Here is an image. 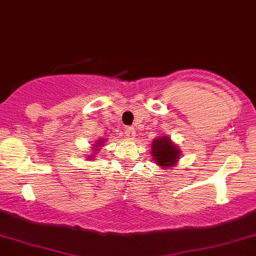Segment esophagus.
<instances>
[{"instance_id":"1","label":"esophagus","mask_w":256,"mask_h":256,"mask_svg":"<svg viewBox=\"0 0 256 256\" xmlns=\"http://www.w3.org/2000/svg\"><path fill=\"white\" fill-rule=\"evenodd\" d=\"M124 134H126V136H127V138L132 139V138H133V136H134V134H136V130H134V128L127 127V128H126Z\"/></svg>"}]
</instances>
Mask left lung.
<instances>
[{
    "label": "left lung",
    "mask_w": 256,
    "mask_h": 256,
    "mask_svg": "<svg viewBox=\"0 0 256 256\" xmlns=\"http://www.w3.org/2000/svg\"><path fill=\"white\" fill-rule=\"evenodd\" d=\"M151 154L155 158L158 166L170 167L174 164L180 158V150L176 145H173L168 136H161L155 139L151 144Z\"/></svg>",
    "instance_id": "left-lung-1"
}]
</instances>
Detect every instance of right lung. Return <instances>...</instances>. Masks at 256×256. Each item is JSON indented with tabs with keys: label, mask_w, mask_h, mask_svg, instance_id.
Listing matches in <instances>:
<instances>
[{
	"label": "right lung",
	"mask_w": 256,
	"mask_h": 256,
	"mask_svg": "<svg viewBox=\"0 0 256 256\" xmlns=\"http://www.w3.org/2000/svg\"><path fill=\"white\" fill-rule=\"evenodd\" d=\"M98 145H101V142H98ZM96 150H98V149H96Z\"/></svg>",
	"instance_id": "obj_1"
}]
</instances>
